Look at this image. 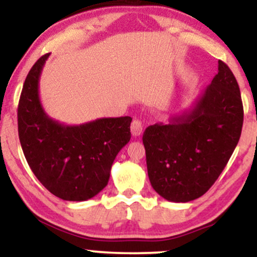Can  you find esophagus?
I'll return each instance as SVG.
<instances>
[{
    "instance_id": "obj_1",
    "label": "esophagus",
    "mask_w": 257,
    "mask_h": 257,
    "mask_svg": "<svg viewBox=\"0 0 257 257\" xmlns=\"http://www.w3.org/2000/svg\"><path fill=\"white\" fill-rule=\"evenodd\" d=\"M132 134L134 135V137H139V135H141V133H143V123H141V120L139 119H134L132 122Z\"/></svg>"
}]
</instances>
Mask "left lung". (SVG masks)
<instances>
[{"label":"left lung","mask_w":257,"mask_h":257,"mask_svg":"<svg viewBox=\"0 0 257 257\" xmlns=\"http://www.w3.org/2000/svg\"><path fill=\"white\" fill-rule=\"evenodd\" d=\"M239 85L219 60V72L188 110L168 124L147 126L143 137L153 190L169 202L203 196L231 158L243 126Z\"/></svg>","instance_id":"8db88e82"}]
</instances>
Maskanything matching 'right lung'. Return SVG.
Instances as JSON below:
<instances>
[{
  "mask_svg": "<svg viewBox=\"0 0 257 257\" xmlns=\"http://www.w3.org/2000/svg\"><path fill=\"white\" fill-rule=\"evenodd\" d=\"M31 67L18 106V132L32 173L49 192L82 202L104 190L111 167L131 140V117L99 118L66 125L51 118L41 104L38 83L46 60Z\"/></svg>",
  "mask_w": 257,
  "mask_h": 257,
  "instance_id": "right-lung-1",
  "label": "right lung"
}]
</instances>
